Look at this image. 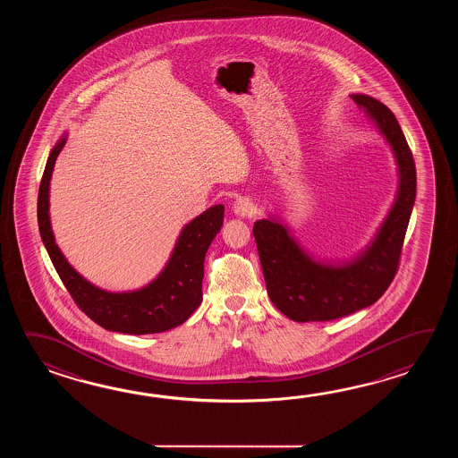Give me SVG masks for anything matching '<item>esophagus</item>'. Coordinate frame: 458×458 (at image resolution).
<instances>
[{"mask_svg": "<svg viewBox=\"0 0 458 458\" xmlns=\"http://www.w3.org/2000/svg\"><path fill=\"white\" fill-rule=\"evenodd\" d=\"M233 215H237L239 217H252L257 213V206L250 198L241 196L233 201Z\"/></svg>", "mask_w": 458, "mask_h": 458, "instance_id": "34e87169", "label": "esophagus"}]
</instances>
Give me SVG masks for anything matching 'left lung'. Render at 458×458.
<instances>
[{"label": "left lung", "mask_w": 458, "mask_h": 458, "mask_svg": "<svg viewBox=\"0 0 458 458\" xmlns=\"http://www.w3.org/2000/svg\"><path fill=\"white\" fill-rule=\"evenodd\" d=\"M352 99L370 117L398 165V191L370 243L351 260H321L304 250L292 229L270 216L253 225L267 293L292 321H332L380 300L398 270L416 199V166L394 114L363 93Z\"/></svg>", "instance_id": "left-lung-1"}]
</instances>
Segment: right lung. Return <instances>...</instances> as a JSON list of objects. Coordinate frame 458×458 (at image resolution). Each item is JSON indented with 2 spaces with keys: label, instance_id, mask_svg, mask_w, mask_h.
Wrapping results in <instances>:
<instances>
[{
  "label": "right lung",
  "instance_id": "1",
  "mask_svg": "<svg viewBox=\"0 0 458 458\" xmlns=\"http://www.w3.org/2000/svg\"><path fill=\"white\" fill-rule=\"evenodd\" d=\"M65 142L67 132L50 150L40 180L38 223L50 260L78 308L106 331L132 335L170 331L183 324L203 301L205 255L223 227L225 206H211L182 229L164 270L148 284L132 292H106L88 282L70 265L55 243L50 225V180Z\"/></svg>",
  "mask_w": 458,
  "mask_h": 458
}]
</instances>
